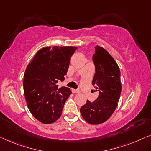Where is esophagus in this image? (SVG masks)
<instances>
[{"mask_svg": "<svg viewBox=\"0 0 151 151\" xmlns=\"http://www.w3.org/2000/svg\"><path fill=\"white\" fill-rule=\"evenodd\" d=\"M72 91H73V93H80V91H79V90H78V89H72Z\"/></svg>", "mask_w": 151, "mask_h": 151, "instance_id": "1", "label": "esophagus"}]
</instances>
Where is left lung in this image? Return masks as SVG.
Returning a JSON list of instances; mask_svg holds the SVG:
<instances>
[{
  "instance_id": "obj_1",
  "label": "left lung",
  "mask_w": 151,
  "mask_h": 151,
  "mask_svg": "<svg viewBox=\"0 0 151 151\" xmlns=\"http://www.w3.org/2000/svg\"><path fill=\"white\" fill-rule=\"evenodd\" d=\"M93 61L96 73L92 84L98 91L93 102L88 100L80 109L83 118L91 125L107 121L115 111L121 92L120 70L115 60L102 47H95Z\"/></svg>"
}]
</instances>
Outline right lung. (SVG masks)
Segmentation results:
<instances>
[{
  "instance_id": "obj_1",
  "label": "right lung",
  "mask_w": 151,
  "mask_h": 151,
  "mask_svg": "<svg viewBox=\"0 0 151 151\" xmlns=\"http://www.w3.org/2000/svg\"><path fill=\"white\" fill-rule=\"evenodd\" d=\"M76 47H46L33 56L26 69L24 92L31 114L40 122L50 124L60 117L65 102L72 91L58 88L65 79L71 56Z\"/></svg>"
}]
</instances>
